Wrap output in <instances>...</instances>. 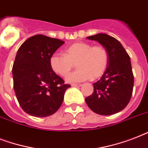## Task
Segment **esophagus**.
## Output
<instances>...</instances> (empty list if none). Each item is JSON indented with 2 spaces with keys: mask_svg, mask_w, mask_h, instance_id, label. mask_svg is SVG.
Listing matches in <instances>:
<instances>
[{
  "mask_svg": "<svg viewBox=\"0 0 148 148\" xmlns=\"http://www.w3.org/2000/svg\"><path fill=\"white\" fill-rule=\"evenodd\" d=\"M71 86H73V87H81L82 86V84H72Z\"/></svg>",
  "mask_w": 148,
  "mask_h": 148,
  "instance_id": "esophagus-1",
  "label": "esophagus"
}]
</instances>
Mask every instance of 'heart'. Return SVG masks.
Returning <instances> with one entry per match:
<instances>
[{
	"label": "heart",
	"mask_w": 148,
	"mask_h": 148,
	"mask_svg": "<svg viewBox=\"0 0 148 148\" xmlns=\"http://www.w3.org/2000/svg\"><path fill=\"white\" fill-rule=\"evenodd\" d=\"M109 55L105 47L92 46L86 42L74 43L64 50V54L53 53L50 58L51 69L60 76L68 74L74 64L78 69L67 77V82H82L89 79H97L105 72Z\"/></svg>",
	"instance_id": "1"
}]
</instances>
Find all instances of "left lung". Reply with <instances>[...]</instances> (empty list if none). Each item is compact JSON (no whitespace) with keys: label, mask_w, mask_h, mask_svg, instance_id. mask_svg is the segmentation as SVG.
Instances as JSON below:
<instances>
[{"label":"left lung","mask_w":148,"mask_h":148,"mask_svg":"<svg viewBox=\"0 0 148 148\" xmlns=\"http://www.w3.org/2000/svg\"><path fill=\"white\" fill-rule=\"evenodd\" d=\"M87 38L105 47L109 62L101 78L93 84L94 92L86 97V103L97 114H114L126 108L133 92L131 58L121 44L111 36L97 34Z\"/></svg>","instance_id":"8db88e82"}]
</instances>
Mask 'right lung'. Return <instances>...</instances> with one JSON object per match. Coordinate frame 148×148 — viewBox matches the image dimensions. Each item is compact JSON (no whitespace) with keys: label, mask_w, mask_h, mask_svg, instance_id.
<instances>
[{"label":"right lung","mask_w":148,"mask_h":148,"mask_svg":"<svg viewBox=\"0 0 148 148\" xmlns=\"http://www.w3.org/2000/svg\"><path fill=\"white\" fill-rule=\"evenodd\" d=\"M64 41L37 34L17 51L12 68L14 89L21 108L31 116L45 117L60 108L70 84L51 69L50 58Z\"/></svg>","instance_id":"right-lung-1"}]
</instances>
